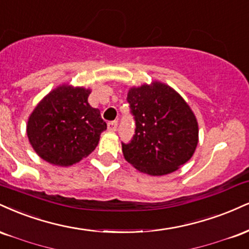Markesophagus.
<instances>
[{
  "label": "esophagus",
  "instance_id": "34e87169",
  "mask_svg": "<svg viewBox=\"0 0 249 249\" xmlns=\"http://www.w3.org/2000/svg\"><path fill=\"white\" fill-rule=\"evenodd\" d=\"M107 127H108V130H109V131H115L116 128H118V121L108 122Z\"/></svg>",
  "mask_w": 249,
  "mask_h": 249
}]
</instances>
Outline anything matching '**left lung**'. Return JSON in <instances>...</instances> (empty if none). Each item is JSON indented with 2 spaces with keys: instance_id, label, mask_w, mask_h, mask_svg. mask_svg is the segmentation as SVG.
Instances as JSON below:
<instances>
[{
  "instance_id": "left-lung-1",
  "label": "left lung",
  "mask_w": 249,
  "mask_h": 249,
  "mask_svg": "<svg viewBox=\"0 0 249 249\" xmlns=\"http://www.w3.org/2000/svg\"><path fill=\"white\" fill-rule=\"evenodd\" d=\"M127 101L136 125L131 141L122 143L127 162L150 176H163L191 159L198 144V122L176 90L154 81L131 87Z\"/></svg>"
}]
</instances>
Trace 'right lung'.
I'll return each mask as SVG.
<instances>
[{
  "instance_id": "right-lung-1",
  "label": "right lung",
  "mask_w": 249,
  "mask_h": 249,
  "mask_svg": "<svg viewBox=\"0 0 249 249\" xmlns=\"http://www.w3.org/2000/svg\"><path fill=\"white\" fill-rule=\"evenodd\" d=\"M90 89L61 85L29 116L26 134L38 156L50 164L70 166L87 157L107 129L100 110L90 107Z\"/></svg>"
}]
</instances>
